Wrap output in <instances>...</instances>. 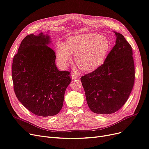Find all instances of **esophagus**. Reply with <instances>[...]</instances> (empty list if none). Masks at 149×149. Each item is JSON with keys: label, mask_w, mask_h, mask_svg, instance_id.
Returning a JSON list of instances; mask_svg holds the SVG:
<instances>
[{"label": "esophagus", "mask_w": 149, "mask_h": 149, "mask_svg": "<svg viewBox=\"0 0 149 149\" xmlns=\"http://www.w3.org/2000/svg\"><path fill=\"white\" fill-rule=\"evenodd\" d=\"M79 77V74L78 72H74L71 74V78H72V80H75L77 79H78Z\"/></svg>", "instance_id": "obj_1"}]
</instances>
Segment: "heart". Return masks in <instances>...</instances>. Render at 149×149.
<instances>
[{"mask_svg":"<svg viewBox=\"0 0 149 149\" xmlns=\"http://www.w3.org/2000/svg\"><path fill=\"white\" fill-rule=\"evenodd\" d=\"M110 44L108 38L97 33L69 38L66 44L58 43L57 60L61 66H66L75 55L77 65L81 69L93 71L102 66L108 54Z\"/></svg>","mask_w":149,"mask_h":149,"instance_id":"heart-1","label":"heart"}]
</instances>
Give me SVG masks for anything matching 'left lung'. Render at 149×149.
Returning <instances> with one entry per match:
<instances>
[{"instance_id":"8db88e82","label":"left lung","mask_w":149,"mask_h":149,"mask_svg":"<svg viewBox=\"0 0 149 149\" xmlns=\"http://www.w3.org/2000/svg\"><path fill=\"white\" fill-rule=\"evenodd\" d=\"M114 33L116 44L104 63L81 77L88 105L97 114L118 111L127 102L134 85L132 48L122 34Z\"/></svg>"}]
</instances>
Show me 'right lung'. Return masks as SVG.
<instances>
[{"label":"right lung","instance_id":"add662e5","mask_svg":"<svg viewBox=\"0 0 149 149\" xmlns=\"http://www.w3.org/2000/svg\"><path fill=\"white\" fill-rule=\"evenodd\" d=\"M48 35H27L22 41L12 64V79L18 100L39 116L57 114L71 80L68 71L58 70L55 53Z\"/></svg>","mask_w":149,"mask_h":149}]
</instances>
